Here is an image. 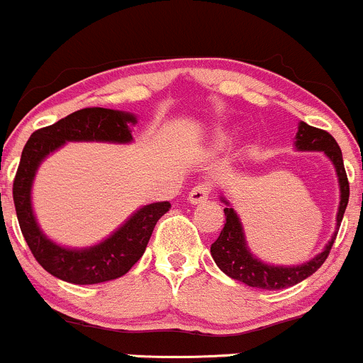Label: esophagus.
I'll return each instance as SVG.
<instances>
[{
    "instance_id": "obj_1",
    "label": "esophagus",
    "mask_w": 363,
    "mask_h": 363,
    "mask_svg": "<svg viewBox=\"0 0 363 363\" xmlns=\"http://www.w3.org/2000/svg\"><path fill=\"white\" fill-rule=\"evenodd\" d=\"M208 196H211V186H208V184H196L195 188L189 191L188 200H189V203L196 205V203L205 202Z\"/></svg>"
}]
</instances>
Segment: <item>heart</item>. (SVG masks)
Returning <instances> with one entry per match:
<instances>
[{"mask_svg": "<svg viewBox=\"0 0 363 363\" xmlns=\"http://www.w3.org/2000/svg\"><path fill=\"white\" fill-rule=\"evenodd\" d=\"M216 144H225L226 140H228V137H226L225 133H221V131H219V133H216Z\"/></svg>", "mask_w": 363, "mask_h": 363, "instance_id": "1", "label": "heart"}]
</instances>
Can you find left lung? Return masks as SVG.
Returning <instances> with one entry per match:
<instances>
[{"instance_id":"left-lung-1","label":"left lung","mask_w":363,"mask_h":363,"mask_svg":"<svg viewBox=\"0 0 363 363\" xmlns=\"http://www.w3.org/2000/svg\"><path fill=\"white\" fill-rule=\"evenodd\" d=\"M294 145L296 151L302 152H323L334 164L340 191L337 218H335V232L332 239L328 240L327 246L323 247V251L318 252L309 262L300 263V265H270V263L262 262V259L252 255L250 246H247L246 233H244V226L240 223L239 214L232 207V203L221 195V202L226 205V223L225 228L219 233L218 240L211 246L212 258H214L216 265L226 276L235 281H240V283L247 284V286L259 288V290H283V288L295 286L300 281L313 276L323 265L328 252L332 250V244H334L335 237H337L340 221H342L344 211H346L347 200H350V182H347L346 170H344L342 152H340L337 142L334 140L330 133L309 126L307 123L300 121Z\"/></svg>"}]
</instances>
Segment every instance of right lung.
Masks as SVG:
<instances>
[{
  "label": "right lung",
  "instance_id": "obj_1",
  "mask_svg": "<svg viewBox=\"0 0 363 363\" xmlns=\"http://www.w3.org/2000/svg\"><path fill=\"white\" fill-rule=\"evenodd\" d=\"M137 116L112 108H82L50 126L36 130L23 149L13 179V203L21 232L36 262L49 274L72 284H98L124 276L144 255L156 223L170 202L149 203L135 211L107 239L89 247L60 246L40 228L33 212L31 189L42 161L67 142H133Z\"/></svg>",
  "mask_w": 363,
  "mask_h": 363
}]
</instances>
